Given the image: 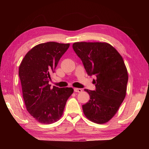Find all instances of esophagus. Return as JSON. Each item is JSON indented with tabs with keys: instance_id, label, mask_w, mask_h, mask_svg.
<instances>
[{
	"instance_id": "obj_1",
	"label": "esophagus",
	"mask_w": 149,
	"mask_h": 149,
	"mask_svg": "<svg viewBox=\"0 0 149 149\" xmlns=\"http://www.w3.org/2000/svg\"><path fill=\"white\" fill-rule=\"evenodd\" d=\"M82 89H79V88H74V91L76 93H81L82 92Z\"/></svg>"
}]
</instances>
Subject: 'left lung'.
Returning <instances> with one entry per match:
<instances>
[{"instance_id": "obj_1", "label": "left lung", "mask_w": 149, "mask_h": 149, "mask_svg": "<svg viewBox=\"0 0 149 149\" xmlns=\"http://www.w3.org/2000/svg\"><path fill=\"white\" fill-rule=\"evenodd\" d=\"M73 49L87 74L96 76V90L85 89L90 96L82 106L85 117L99 124L107 123L116 114L126 95L128 74L122 57L105 42H77Z\"/></svg>"}]
</instances>
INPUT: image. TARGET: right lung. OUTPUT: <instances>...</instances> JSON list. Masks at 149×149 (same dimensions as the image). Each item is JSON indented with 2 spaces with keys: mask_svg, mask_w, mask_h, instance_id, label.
Returning a JSON list of instances; mask_svg holds the SVG:
<instances>
[{
  "mask_svg": "<svg viewBox=\"0 0 149 149\" xmlns=\"http://www.w3.org/2000/svg\"><path fill=\"white\" fill-rule=\"evenodd\" d=\"M70 44L47 42L35 46L26 54L19 67L22 94L26 109L43 124L57 122L62 116L71 87H50V74Z\"/></svg>",
  "mask_w": 149,
  "mask_h": 149,
  "instance_id": "obj_1",
  "label": "right lung"
}]
</instances>
